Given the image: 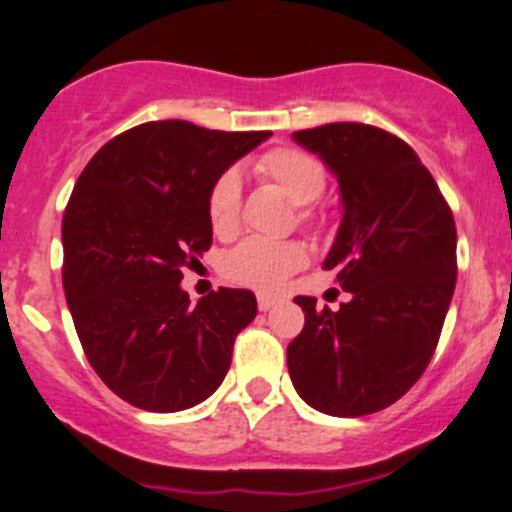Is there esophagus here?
<instances>
[{
  "instance_id": "1",
  "label": "esophagus",
  "mask_w": 512,
  "mask_h": 512,
  "mask_svg": "<svg viewBox=\"0 0 512 512\" xmlns=\"http://www.w3.org/2000/svg\"><path fill=\"white\" fill-rule=\"evenodd\" d=\"M275 299L272 297H265V294H260V297H257V307H260V312H270L272 307H275Z\"/></svg>"
}]
</instances>
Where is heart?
Listing matches in <instances>:
<instances>
[{
    "label": "heart",
    "instance_id": "obj_1",
    "mask_svg": "<svg viewBox=\"0 0 512 512\" xmlns=\"http://www.w3.org/2000/svg\"><path fill=\"white\" fill-rule=\"evenodd\" d=\"M257 175L275 183L294 205H309L324 193L327 175L322 163L304 151L294 148H275L257 158ZM304 220L309 210L302 208ZM240 218V175L225 170L208 193V220L215 235L227 237L235 232ZM307 265V250L299 242H277L250 237L227 252L223 272L230 282L252 287L257 292H280L285 282L297 270Z\"/></svg>",
    "mask_w": 512,
    "mask_h": 512
}]
</instances>
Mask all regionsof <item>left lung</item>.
<instances>
[{
  "mask_svg": "<svg viewBox=\"0 0 512 512\" xmlns=\"http://www.w3.org/2000/svg\"><path fill=\"white\" fill-rule=\"evenodd\" d=\"M337 178L342 223L324 260L352 299L317 309L287 347L302 401L356 418L399 401L436 352L456 287V223L436 180L401 138L366 123L292 133Z\"/></svg>",
  "mask_w": 512,
  "mask_h": 512,
  "instance_id": "8db88e82",
  "label": "left lung"
}]
</instances>
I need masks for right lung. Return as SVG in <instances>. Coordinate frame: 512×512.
I'll return each instance as SVG.
<instances>
[{
	"label": "right lung",
	"mask_w": 512,
	"mask_h": 512,
	"mask_svg": "<svg viewBox=\"0 0 512 512\" xmlns=\"http://www.w3.org/2000/svg\"><path fill=\"white\" fill-rule=\"evenodd\" d=\"M270 136L141 123L76 180L61 223L66 302L86 359L131 406L173 414L223 384L255 294L220 287L190 302L180 280L213 245V183Z\"/></svg>",
	"instance_id": "obj_1"
}]
</instances>
